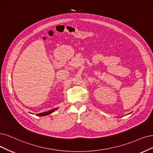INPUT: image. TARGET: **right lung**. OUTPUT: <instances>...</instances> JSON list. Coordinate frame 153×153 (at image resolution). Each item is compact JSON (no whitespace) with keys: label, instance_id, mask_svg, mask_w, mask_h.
<instances>
[{"label":"right lung","instance_id":"obj_1","mask_svg":"<svg viewBox=\"0 0 153 153\" xmlns=\"http://www.w3.org/2000/svg\"><path fill=\"white\" fill-rule=\"evenodd\" d=\"M57 109H58V108H54V109H53L52 110H50V111H45V112H43V113H40V114H38L37 116H42V117H43V116H46V115H50V114H52V112H53L55 110H57Z\"/></svg>","mask_w":153,"mask_h":153}]
</instances>
